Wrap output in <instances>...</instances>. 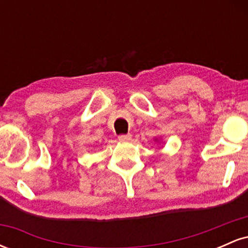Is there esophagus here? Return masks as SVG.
Instances as JSON below:
<instances>
[{
  "instance_id": "1",
  "label": "esophagus",
  "mask_w": 248,
  "mask_h": 248,
  "mask_svg": "<svg viewBox=\"0 0 248 248\" xmlns=\"http://www.w3.org/2000/svg\"><path fill=\"white\" fill-rule=\"evenodd\" d=\"M119 141L122 142H128L132 140V135L130 134H122V135H119Z\"/></svg>"
}]
</instances>
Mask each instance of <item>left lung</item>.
I'll return each mask as SVG.
<instances>
[{"instance_id": "obj_1", "label": "left lung", "mask_w": 248, "mask_h": 248, "mask_svg": "<svg viewBox=\"0 0 248 248\" xmlns=\"http://www.w3.org/2000/svg\"><path fill=\"white\" fill-rule=\"evenodd\" d=\"M155 141H158V139H155ZM158 142H160V141H158Z\"/></svg>"}]
</instances>
